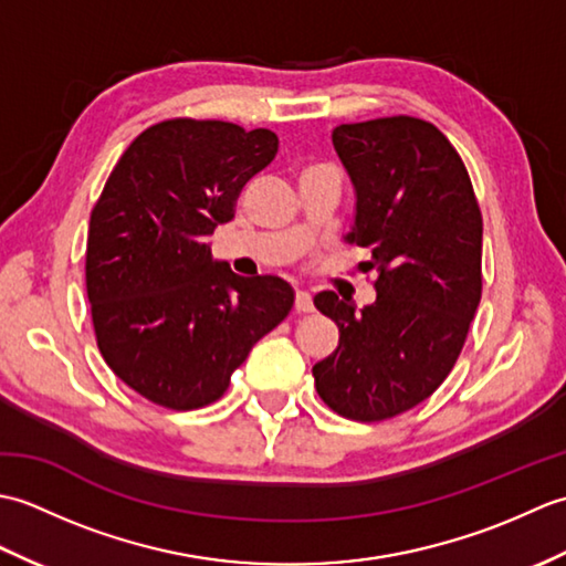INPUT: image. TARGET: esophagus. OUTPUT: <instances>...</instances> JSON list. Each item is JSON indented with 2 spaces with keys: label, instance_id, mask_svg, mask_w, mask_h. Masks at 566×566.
I'll return each mask as SVG.
<instances>
[{
  "label": "esophagus",
  "instance_id": "34e87169",
  "mask_svg": "<svg viewBox=\"0 0 566 566\" xmlns=\"http://www.w3.org/2000/svg\"><path fill=\"white\" fill-rule=\"evenodd\" d=\"M294 306L298 314H311V311H314V298H311V294L306 290H296Z\"/></svg>",
  "mask_w": 566,
  "mask_h": 566
}]
</instances>
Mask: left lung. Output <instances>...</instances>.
<instances>
[{
    "label": "left lung",
    "mask_w": 566,
    "mask_h": 566,
    "mask_svg": "<svg viewBox=\"0 0 566 566\" xmlns=\"http://www.w3.org/2000/svg\"><path fill=\"white\" fill-rule=\"evenodd\" d=\"M333 146L357 197L345 240L371 250L377 302L314 296L340 331L314 379L335 413L375 423L426 401L460 357L482 298V211L462 158L423 118L343 124Z\"/></svg>",
    "instance_id": "1"
}]
</instances>
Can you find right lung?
I'll return each mask as SVG.
<instances>
[{
  "label": "right lung",
  "instance_id": "add662e5",
  "mask_svg": "<svg viewBox=\"0 0 566 566\" xmlns=\"http://www.w3.org/2000/svg\"><path fill=\"white\" fill-rule=\"evenodd\" d=\"M280 148L268 128L170 118L130 143L92 209L87 296L99 353L148 401L221 399L262 335L290 316L280 276H240L207 238Z\"/></svg>",
  "mask_w": 566,
  "mask_h": 566
}]
</instances>
